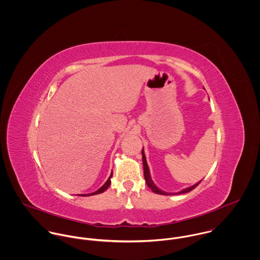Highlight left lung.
<instances>
[{
  "instance_id": "1",
  "label": "left lung",
  "mask_w": 260,
  "mask_h": 260,
  "mask_svg": "<svg viewBox=\"0 0 260 260\" xmlns=\"http://www.w3.org/2000/svg\"><path fill=\"white\" fill-rule=\"evenodd\" d=\"M142 154H143V164H144V179H145V182L147 184V186L154 192V193H157V194H162V196H174V194H181V193H186V192H189L191 191L193 188H196L200 183L201 181L197 182L196 184L191 185V186H188L186 188H183L181 189L180 191H177V192H173V193H170V192H166L164 190H161L160 188H158L154 182L152 181L151 179V176H150V173H149V169H148V166H147V162H146V158H145V154H144V147H143V150H142Z\"/></svg>"
}]
</instances>
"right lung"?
Instances as JSON below:
<instances>
[{
    "mask_svg": "<svg viewBox=\"0 0 260 260\" xmlns=\"http://www.w3.org/2000/svg\"><path fill=\"white\" fill-rule=\"evenodd\" d=\"M112 176H113V172L111 173V175H110V177H109V179L105 182V184L102 186V187H100L98 190H95L94 192H91V193H87V194H81L80 197H89V196H95V194H99V193H102V192H104V191H106L107 189H108V187L110 186V184H111V178H112Z\"/></svg>",
    "mask_w": 260,
    "mask_h": 260,
    "instance_id": "obj_1",
    "label": "right lung"
}]
</instances>
